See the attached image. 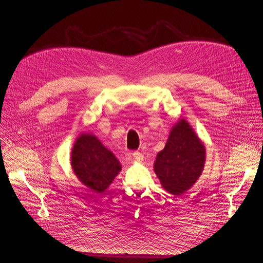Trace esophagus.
Returning a JSON list of instances; mask_svg holds the SVG:
<instances>
[{
	"label": "esophagus",
	"mask_w": 263,
	"mask_h": 263,
	"mask_svg": "<svg viewBox=\"0 0 263 263\" xmlns=\"http://www.w3.org/2000/svg\"><path fill=\"white\" fill-rule=\"evenodd\" d=\"M133 157H135V159L140 161V160H142L143 156H142V154L140 152H135V153H133Z\"/></svg>",
	"instance_id": "obj_1"
}]
</instances>
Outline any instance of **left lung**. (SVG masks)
<instances>
[{
	"mask_svg": "<svg viewBox=\"0 0 263 263\" xmlns=\"http://www.w3.org/2000/svg\"><path fill=\"white\" fill-rule=\"evenodd\" d=\"M204 161L203 143L191 125L181 119L172 127L165 148L157 154L154 171L167 192L182 195L198 181Z\"/></svg>",
	"mask_w": 263,
	"mask_h": 263,
	"instance_id": "8db88e82",
	"label": "left lung"
}]
</instances>
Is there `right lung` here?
<instances>
[{
    "mask_svg": "<svg viewBox=\"0 0 263 263\" xmlns=\"http://www.w3.org/2000/svg\"><path fill=\"white\" fill-rule=\"evenodd\" d=\"M71 166L83 185L97 193H103L122 170L114 154L90 133L77 138L71 152Z\"/></svg>",
    "mask_w": 263,
    "mask_h": 263,
    "instance_id": "1",
    "label": "right lung"
}]
</instances>
